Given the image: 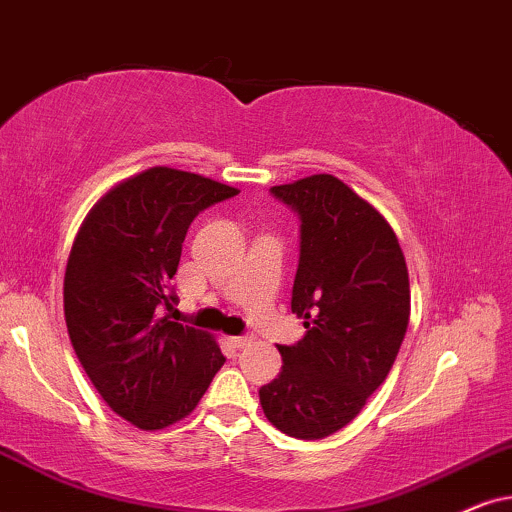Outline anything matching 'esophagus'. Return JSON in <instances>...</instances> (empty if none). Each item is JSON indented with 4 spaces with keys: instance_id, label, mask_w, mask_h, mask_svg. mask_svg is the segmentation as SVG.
<instances>
[{
    "instance_id": "34e87169",
    "label": "esophagus",
    "mask_w": 512,
    "mask_h": 512,
    "mask_svg": "<svg viewBox=\"0 0 512 512\" xmlns=\"http://www.w3.org/2000/svg\"><path fill=\"white\" fill-rule=\"evenodd\" d=\"M229 342L234 349H243L245 345H250V338L248 335H236V338H229Z\"/></svg>"
}]
</instances>
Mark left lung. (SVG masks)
I'll return each instance as SVG.
<instances>
[{
    "mask_svg": "<svg viewBox=\"0 0 512 512\" xmlns=\"http://www.w3.org/2000/svg\"><path fill=\"white\" fill-rule=\"evenodd\" d=\"M271 196L300 219L290 309L307 333L278 347L281 373L260 387V401L274 428L323 439L385 383L409 326V271L385 217L333 174L274 186Z\"/></svg>",
    "mask_w": 512,
    "mask_h": 512,
    "instance_id": "obj_1",
    "label": "left lung"
}]
</instances>
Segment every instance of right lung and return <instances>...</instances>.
<instances>
[{
    "label": "right lung",
    "mask_w": 512,
    "mask_h": 512,
    "mask_svg": "<svg viewBox=\"0 0 512 512\" xmlns=\"http://www.w3.org/2000/svg\"><path fill=\"white\" fill-rule=\"evenodd\" d=\"M236 189L151 167L108 191L77 231L63 312L84 373L111 409L160 430L196 409L224 354L208 333L170 321L181 243L200 212Z\"/></svg>",
    "instance_id": "1"
}]
</instances>
